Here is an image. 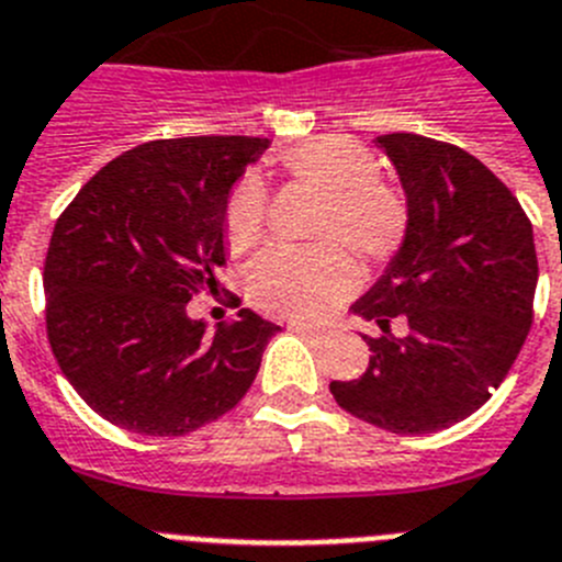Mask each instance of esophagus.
<instances>
[{
  "label": "esophagus",
  "instance_id": "1",
  "mask_svg": "<svg viewBox=\"0 0 562 562\" xmlns=\"http://www.w3.org/2000/svg\"><path fill=\"white\" fill-rule=\"evenodd\" d=\"M288 330L291 333H300V336H307V338H325V330H318V327H307V325H300V322H291L288 325Z\"/></svg>",
  "mask_w": 562,
  "mask_h": 562
}]
</instances>
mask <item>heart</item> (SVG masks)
<instances>
[{
  "mask_svg": "<svg viewBox=\"0 0 562 562\" xmlns=\"http://www.w3.org/2000/svg\"><path fill=\"white\" fill-rule=\"evenodd\" d=\"M280 165L288 179L325 195L316 218V237H325V244L271 246L246 271V291L262 311L311 322L327 316L358 288L356 262L335 240L341 239L369 266H381L406 244L412 212L401 187L381 179L372 154L350 136L330 134L296 145L280 156ZM266 210V184L257 173H246L224 212L232 251H246L260 240Z\"/></svg>",
  "mask_w": 562,
  "mask_h": 562,
  "instance_id": "heart-1",
  "label": "heart"
}]
</instances>
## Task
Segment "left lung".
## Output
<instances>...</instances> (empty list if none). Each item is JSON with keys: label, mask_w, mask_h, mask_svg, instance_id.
<instances>
[{"label": "left lung", "mask_w": 562, "mask_h": 562, "mask_svg": "<svg viewBox=\"0 0 562 562\" xmlns=\"http://www.w3.org/2000/svg\"><path fill=\"white\" fill-rule=\"evenodd\" d=\"M408 195V235L375 288L352 305L381 336L356 381H333L344 412L392 434H431L490 401L535 318L532 224L487 165L419 134L375 139ZM407 325L394 337L391 322Z\"/></svg>", "instance_id": "obj_1"}]
</instances>
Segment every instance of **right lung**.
<instances>
[{"label": "right lung", "instance_id": "right-lung-1", "mask_svg": "<svg viewBox=\"0 0 562 562\" xmlns=\"http://www.w3.org/2000/svg\"><path fill=\"white\" fill-rule=\"evenodd\" d=\"M260 136H179L111 159L55 221L44 260L47 338L89 408L181 437L244 401L280 327L237 311L212 338L187 302L221 288L224 212Z\"/></svg>", "mask_w": 562, "mask_h": 562}]
</instances>
